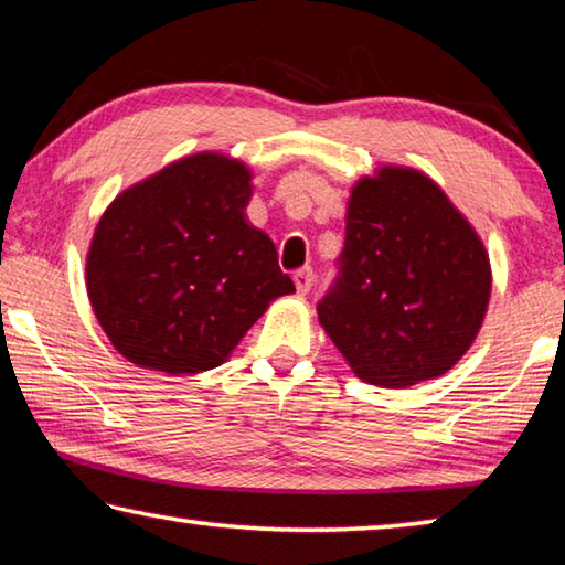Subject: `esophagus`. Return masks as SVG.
Here are the masks:
<instances>
[{
    "instance_id": "esophagus-1",
    "label": "esophagus",
    "mask_w": 565,
    "mask_h": 565,
    "mask_svg": "<svg viewBox=\"0 0 565 565\" xmlns=\"http://www.w3.org/2000/svg\"><path fill=\"white\" fill-rule=\"evenodd\" d=\"M294 284H296V291H299L301 296L309 294L311 286H313V269H311V266H303V269L296 271Z\"/></svg>"
}]
</instances>
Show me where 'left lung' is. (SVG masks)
I'll return each instance as SVG.
<instances>
[{
  "mask_svg": "<svg viewBox=\"0 0 565 565\" xmlns=\"http://www.w3.org/2000/svg\"><path fill=\"white\" fill-rule=\"evenodd\" d=\"M491 281L481 236L444 189L386 164L351 186L339 276L317 313L361 381L406 388L471 349Z\"/></svg>",
  "mask_w": 565,
  "mask_h": 565,
  "instance_id": "1",
  "label": "left lung"
}]
</instances>
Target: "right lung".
Returning a JSON list of instances; mask_svg holds the SVG:
<instances>
[{"instance_id": "obj_1", "label": "right lung", "mask_w": 565, "mask_h": 565, "mask_svg": "<svg viewBox=\"0 0 565 565\" xmlns=\"http://www.w3.org/2000/svg\"><path fill=\"white\" fill-rule=\"evenodd\" d=\"M252 179L244 161L199 151L102 214L87 294L124 359L169 376L216 369L271 301L296 291L269 234L246 218Z\"/></svg>"}]
</instances>
